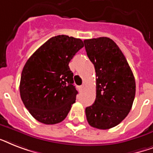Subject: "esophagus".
Returning <instances> with one entry per match:
<instances>
[{
    "mask_svg": "<svg viewBox=\"0 0 153 153\" xmlns=\"http://www.w3.org/2000/svg\"><path fill=\"white\" fill-rule=\"evenodd\" d=\"M79 89H80V90H82L83 89V88H84V85H80V86H79Z\"/></svg>",
    "mask_w": 153,
    "mask_h": 153,
    "instance_id": "obj_1",
    "label": "esophagus"
}]
</instances>
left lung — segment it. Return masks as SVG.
Segmentation results:
<instances>
[{"mask_svg":"<svg viewBox=\"0 0 153 153\" xmlns=\"http://www.w3.org/2000/svg\"><path fill=\"white\" fill-rule=\"evenodd\" d=\"M96 71V100L85 108L89 124L107 130L120 124L130 112L134 100V76L126 57L111 38L84 41Z\"/></svg>","mask_w":153,"mask_h":153,"instance_id":"1","label":"left lung"}]
</instances>
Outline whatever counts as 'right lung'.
<instances>
[{"label": "right lung", "instance_id": "right-lung-1", "mask_svg": "<svg viewBox=\"0 0 153 153\" xmlns=\"http://www.w3.org/2000/svg\"><path fill=\"white\" fill-rule=\"evenodd\" d=\"M83 46L79 38L55 36L38 48L25 64L19 84L20 97L38 122L52 125L67 117L78 94L68 64Z\"/></svg>", "mask_w": 153, "mask_h": 153}]
</instances>
